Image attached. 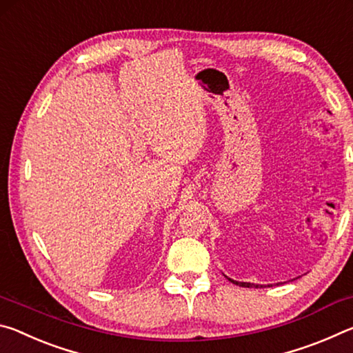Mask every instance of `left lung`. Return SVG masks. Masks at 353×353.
Returning <instances> with one entry per match:
<instances>
[{
  "label": "left lung",
  "instance_id": "obj_1",
  "mask_svg": "<svg viewBox=\"0 0 353 353\" xmlns=\"http://www.w3.org/2000/svg\"><path fill=\"white\" fill-rule=\"evenodd\" d=\"M232 283H235V285H240V286H244V288H250V286H255V288H261L263 285H255V283H248V282H236V280H232V279H229ZM268 286H271V285H268Z\"/></svg>",
  "mask_w": 353,
  "mask_h": 353
}]
</instances>
